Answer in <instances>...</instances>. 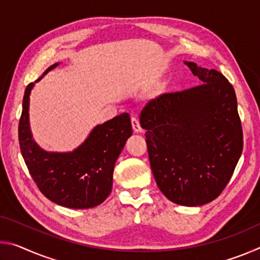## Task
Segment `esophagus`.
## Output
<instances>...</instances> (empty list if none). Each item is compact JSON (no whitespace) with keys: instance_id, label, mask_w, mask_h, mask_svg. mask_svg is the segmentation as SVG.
I'll list each match as a JSON object with an SVG mask.
<instances>
[{"instance_id":"34e87169","label":"esophagus","mask_w":260,"mask_h":260,"mask_svg":"<svg viewBox=\"0 0 260 260\" xmlns=\"http://www.w3.org/2000/svg\"><path fill=\"white\" fill-rule=\"evenodd\" d=\"M132 127H133L135 133H141L142 132V127H141L139 119L136 117H132Z\"/></svg>"}]
</instances>
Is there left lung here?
I'll list each match as a JSON object with an SVG mask.
<instances>
[{"instance_id":"left-lung-1","label":"left lung","mask_w":260,"mask_h":260,"mask_svg":"<svg viewBox=\"0 0 260 260\" xmlns=\"http://www.w3.org/2000/svg\"><path fill=\"white\" fill-rule=\"evenodd\" d=\"M203 85L158 96L140 114L160 191L175 204L200 206L221 193L243 149L235 90L217 70L184 61Z\"/></svg>"}]
</instances>
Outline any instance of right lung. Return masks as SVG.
<instances>
[{"mask_svg":"<svg viewBox=\"0 0 260 260\" xmlns=\"http://www.w3.org/2000/svg\"><path fill=\"white\" fill-rule=\"evenodd\" d=\"M48 68L37 81L58 67ZM26 87L18 138L30 177L48 200L70 209H89L103 203L112 189L114 164L133 133L128 113L95 126L87 139L70 152L46 151L35 142L29 127V95Z\"/></svg>","mask_w":260,"mask_h":260,"instance_id":"1","label":"right lung"}]
</instances>
